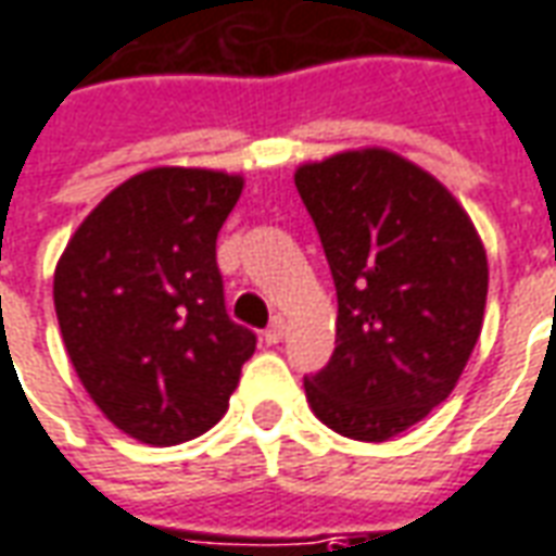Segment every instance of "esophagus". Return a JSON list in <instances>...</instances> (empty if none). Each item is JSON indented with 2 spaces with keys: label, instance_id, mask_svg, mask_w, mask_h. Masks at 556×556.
I'll use <instances>...</instances> for the list:
<instances>
[{
  "label": "esophagus",
  "instance_id": "esophagus-1",
  "mask_svg": "<svg viewBox=\"0 0 556 556\" xmlns=\"http://www.w3.org/2000/svg\"><path fill=\"white\" fill-rule=\"evenodd\" d=\"M282 333H286V321L277 316L274 321H270V325H267V331L262 333V337H265L267 345H277L279 340H282Z\"/></svg>",
  "mask_w": 556,
  "mask_h": 556
}]
</instances>
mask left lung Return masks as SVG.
Here are the masks:
<instances>
[{"label":"left lung","mask_w":556,"mask_h":556,"mask_svg":"<svg viewBox=\"0 0 556 556\" xmlns=\"http://www.w3.org/2000/svg\"><path fill=\"white\" fill-rule=\"evenodd\" d=\"M298 195L337 286L331 361L306 403L349 440L386 442L448 397L476 349L488 258L452 192L388 150L304 165Z\"/></svg>","instance_id":"1"}]
</instances>
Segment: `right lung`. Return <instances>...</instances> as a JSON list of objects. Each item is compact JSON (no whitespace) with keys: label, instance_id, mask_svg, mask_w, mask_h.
I'll list each match as a JSON object with an SVG mask.
<instances>
[{"label":"right lung","instance_id":"right-lung-1","mask_svg":"<svg viewBox=\"0 0 556 556\" xmlns=\"http://www.w3.org/2000/svg\"><path fill=\"white\" fill-rule=\"evenodd\" d=\"M243 180L153 168L89 213L53 274L62 343L92 403L147 445L207 433L255 333L225 313L216 238Z\"/></svg>","mask_w":556,"mask_h":556}]
</instances>
